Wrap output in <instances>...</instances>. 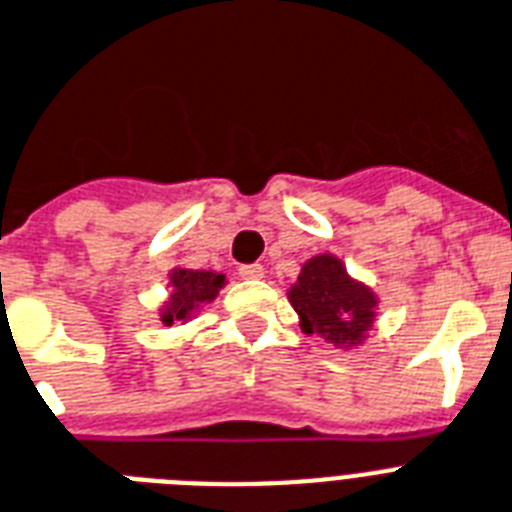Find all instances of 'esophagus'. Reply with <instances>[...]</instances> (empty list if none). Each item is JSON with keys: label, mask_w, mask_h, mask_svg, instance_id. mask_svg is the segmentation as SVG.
<instances>
[{"label": "esophagus", "mask_w": 512, "mask_h": 512, "mask_svg": "<svg viewBox=\"0 0 512 512\" xmlns=\"http://www.w3.org/2000/svg\"><path fill=\"white\" fill-rule=\"evenodd\" d=\"M239 276L241 279H263L265 276V268L263 265H241L239 268Z\"/></svg>", "instance_id": "34e87169"}]
</instances>
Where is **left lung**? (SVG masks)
Masks as SVG:
<instances>
[{
	"label": "left lung",
	"mask_w": 512,
	"mask_h": 512,
	"mask_svg": "<svg viewBox=\"0 0 512 512\" xmlns=\"http://www.w3.org/2000/svg\"><path fill=\"white\" fill-rule=\"evenodd\" d=\"M287 297L303 335H319L342 350L358 348L369 337L380 305L374 289L353 279L332 252L308 257Z\"/></svg>",
	"instance_id": "8db88e82"
}]
</instances>
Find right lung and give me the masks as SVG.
Masks as SVG:
<instances>
[{"label":"right lung","mask_w":512,"mask_h":512,"mask_svg":"<svg viewBox=\"0 0 512 512\" xmlns=\"http://www.w3.org/2000/svg\"><path fill=\"white\" fill-rule=\"evenodd\" d=\"M225 287V273L196 271V268H172L167 273V300L159 305V321L164 327L188 324L204 305L215 303Z\"/></svg>","instance_id":"right-lung-1"}]
</instances>
